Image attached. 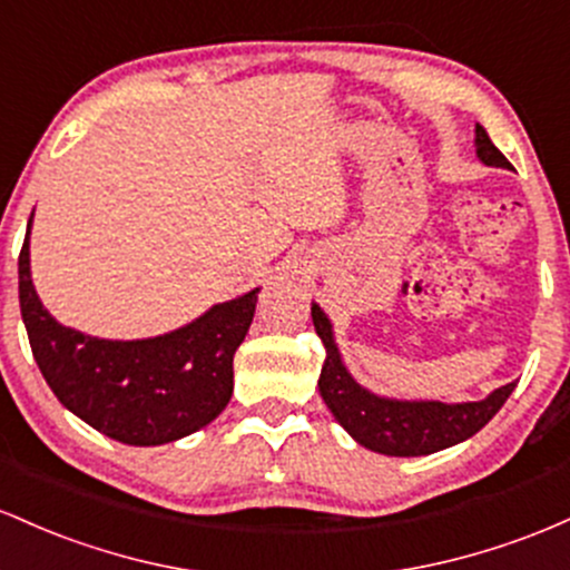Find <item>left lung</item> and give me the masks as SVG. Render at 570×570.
Returning <instances> with one entry per match:
<instances>
[{"label":"left lung","instance_id":"1","mask_svg":"<svg viewBox=\"0 0 570 570\" xmlns=\"http://www.w3.org/2000/svg\"><path fill=\"white\" fill-rule=\"evenodd\" d=\"M476 156L488 166L511 169L507 156L490 142L482 126H476ZM312 323H315L317 336L323 338L325 347V363L317 380L320 395L357 444L382 452V455H431V452L474 436L495 417L498 409L507 404L511 390L517 385V382H509L484 401H471V404L380 399V395L363 390L347 374L342 357H338L328 317L317 304H312Z\"/></svg>","mask_w":570,"mask_h":570}]
</instances>
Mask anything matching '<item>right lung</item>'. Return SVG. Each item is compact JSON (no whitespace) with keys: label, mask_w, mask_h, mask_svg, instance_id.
Instances as JSON below:
<instances>
[{"label":"right lung","mask_w":570,"mask_h":570,"mask_svg":"<svg viewBox=\"0 0 570 570\" xmlns=\"http://www.w3.org/2000/svg\"><path fill=\"white\" fill-rule=\"evenodd\" d=\"M18 298L31 355L56 399L105 436L156 446L213 423L232 401L234 353L253 323L258 291L217 304L166 336L94 338L63 328L37 298L27 232L18 255Z\"/></svg>","instance_id":"obj_1"}]
</instances>
